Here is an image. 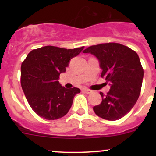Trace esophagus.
<instances>
[{
    "mask_svg": "<svg viewBox=\"0 0 156 156\" xmlns=\"http://www.w3.org/2000/svg\"><path fill=\"white\" fill-rule=\"evenodd\" d=\"M82 91H83V92H84V93H85V94H90V93L92 92V91H91L90 90H89V89H83Z\"/></svg>",
    "mask_w": 156,
    "mask_h": 156,
    "instance_id": "obj_1",
    "label": "esophagus"
}]
</instances>
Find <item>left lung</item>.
Segmentation results:
<instances>
[{"instance_id":"left-lung-1","label":"left lung","mask_w":156,"mask_h":156,"mask_svg":"<svg viewBox=\"0 0 156 156\" xmlns=\"http://www.w3.org/2000/svg\"><path fill=\"white\" fill-rule=\"evenodd\" d=\"M83 53L99 59L101 77L110 85L106 95L100 92L102 102L94 106V112L106 120L122 119L133 107L141 91L144 69L137 53L119 43L93 45Z\"/></svg>"}]
</instances>
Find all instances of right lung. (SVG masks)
I'll list each match as a JSON object with an SVG mask.
<instances>
[{"mask_svg": "<svg viewBox=\"0 0 156 156\" xmlns=\"http://www.w3.org/2000/svg\"><path fill=\"white\" fill-rule=\"evenodd\" d=\"M84 47L65 49L45 46L31 50L21 66V86L33 111L47 120H55L68 113L77 87L67 88L58 81L69 61Z\"/></svg>", "mask_w": 156, "mask_h": 156, "instance_id": "right-lung-1", "label": "right lung"}]
</instances>
